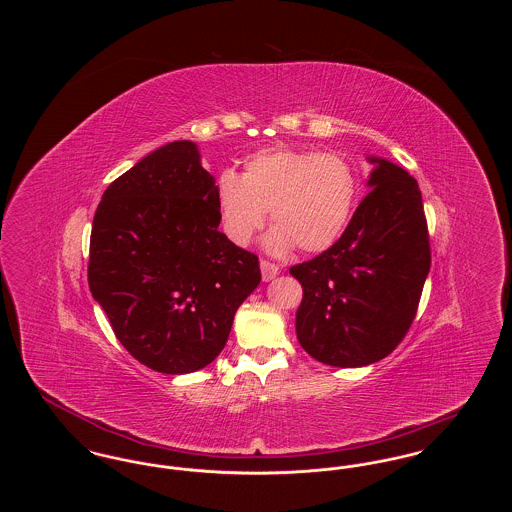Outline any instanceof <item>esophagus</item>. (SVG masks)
Here are the masks:
<instances>
[{
  "instance_id": "34e87169",
  "label": "esophagus",
  "mask_w": 512,
  "mask_h": 512,
  "mask_svg": "<svg viewBox=\"0 0 512 512\" xmlns=\"http://www.w3.org/2000/svg\"><path fill=\"white\" fill-rule=\"evenodd\" d=\"M261 276H263V282H268V280H272V278H276V274L280 272V268L276 267L274 263H270V261H261Z\"/></svg>"
}]
</instances>
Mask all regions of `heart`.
Returning a JSON list of instances; mask_svg holds the SVG:
<instances>
[{"instance_id":"b5f03b06","label":"heart","mask_w":512,"mask_h":512,"mask_svg":"<svg viewBox=\"0 0 512 512\" xmlns=\"http://www.w3.org/2000/svg\"><path fill=\"white\" fill-rule=\"evenodd\" d=\"M357 169L338 153L274 146L245 159L242 176L222 171L215 180V203L224 236L238 247L251 242L265 224L270 253L295 245L318 253L340 240L359 199Z\"/></svg>"}]
</instances>
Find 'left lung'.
I'll return each mask as SVG.
<instances>
[{"mask_svg": "<svg viewBox=\"0 0 512 512\" xmlns=\"http://www.w3.org/2000/svg\"><path fill=\"white\" fill-rule=\"evenodd\" d=\"M340 240L290 268L303 288L295 313L301 347L340 368L388 357L413 324L430 272V238L418 182L382 157Z\"/></svg>", "mask_w": 512, "mask_h": 512, "instance_id": "8db88e82", "label": "left lung"}]
</instances>
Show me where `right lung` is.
<instances>
[{
    "mask_svg": "<svg viewBox=\"0 0 512 512\" xmlns=\"http://www.w3.org/2000/svg\"><path fill=\"white\" fill-rule=\"evenodd\" d=\"M215 178L197 144L151 151L101 197L88 284L124 349L163 374H188L224 349L261 282L257 255L219 232Z\"/></svg>",
    "mask_w": 512,
    "mask_h": 512,
    "instance_id": "add662e5",
    "label": "right lung"
}]
</instances>
